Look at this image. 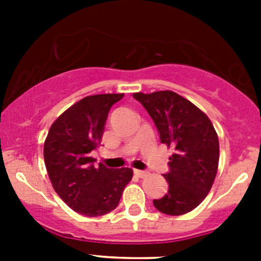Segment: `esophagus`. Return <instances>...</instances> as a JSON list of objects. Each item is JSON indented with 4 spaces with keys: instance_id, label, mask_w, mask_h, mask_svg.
Segmentation results:
<instances>
[{
    "instance_id": "esophagus-1",
    "label": "esophagus",
    "mask_w": 261,
    "mask_h": 261,
    "mask_svg": "<svg viewBox=\"0 0 261 261\" xmlns=\"http://www.w3.org/2000/svg\"><path fill=\"white\" fill-rule=\"evenodd\" d=\"M135 175H136V176H138V177H145V176H147V175H149V172L142 171V170H135Z\"/></svg>"
}]
</instances>
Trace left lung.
<instances>
[{
  "instance_id": "1",
  "label": "left lung",
  "mask_w": 261,
  "mask_h": 261,
  "mask_svg": "<svg viewBox=\"0 0 261 261\" xmlns=\"http://www.w3.org/2000/svg\"><path fill=\"white\" fill-rule=\"evenodd\" d=\"M136 100L150 115L159 140L174 147L168 172L163 174L168 191L153 200L159 212L180 216L205 199L213 186L220 159V144L209 117L193 103L174 91L137 93Z\"/></svg>"
}]
</instances>
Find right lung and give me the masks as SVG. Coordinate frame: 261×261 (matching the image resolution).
I'll return each mask as SVG.
<instances>
[{
	"instance_id": "obj_1",
	"label": "right lung",
	"mask_w": 261,
	"mask_h": 261,
	"mask_svg": "<svg viewBox=\"0 0 261 261\" xmlns=\"http://www.w3.org/2000/svg\"><path fill=\"white\" fill-rule=\"evenodd\" d=\"M123 96H86L52 124L44 142V162L53 188L69 208L86 217L114 211L132 179L130 168L94 166L90 156L100 144L111 107Z\"/></svg>"
}]
</instances>
